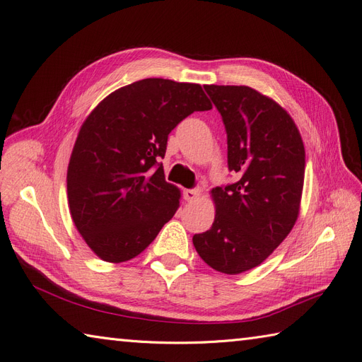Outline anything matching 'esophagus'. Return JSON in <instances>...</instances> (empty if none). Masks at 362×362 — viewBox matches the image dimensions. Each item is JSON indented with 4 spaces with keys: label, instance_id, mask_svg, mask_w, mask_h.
I'll return each mask as SVG.
<instances>
[{
    "label": "esophagus",
    "instance_id": "34e87169",
    "mask_svg": "<svg viewBox=\"0 0 362 362\" xmlns=\"http://www.w3.org/2000/svg\"><path fill=\"white\" fill-rule=\"evenodd\" d=\"M201 196V190L199 189H189V190H184V199L193 202L196 201Z\"/></svg>",
    "mask_w": 362,
    "mask_h": 362
}]
</instances>
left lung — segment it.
<instances>
[{"label":"left lung","instance_id":"obj_1","mask_svg":"<svg viewBox=\"0 0 362 362\" xmlns=\"http://www.w3.org/2000/svg\"><path fill=\"white\" fill-rule=\"evenodd\" d=\"M222 115L228 168L238 181L211 190L213 226L193 235L214 270L238 275L259 266L293 229L300 211L305 146L287 110L247 86H204Z\"/></svg>","mask_w":362,"mask_h":362}]
</instances>
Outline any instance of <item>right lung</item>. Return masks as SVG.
Listing matches in <instances>:
<instances>
[{
  "instance_id": "1",
  "label": "right lung",
  "mask_w": 362,
  "mask_h": 362,
  "mask_svg": "<svg viewBox=\"0 0 362 362\" xmlns=\"http://www.w3.org/2000/svg\"><path fill=\"white\" fill-rule=\"evenodd\" d=\"M211 107L201 84L145 78L112 92L86 117L68 166V202L96 257H137L177 213L181 192L157 161L170 131Z\"/></svg>"
}]
</instances>
